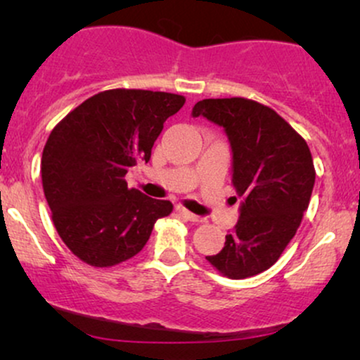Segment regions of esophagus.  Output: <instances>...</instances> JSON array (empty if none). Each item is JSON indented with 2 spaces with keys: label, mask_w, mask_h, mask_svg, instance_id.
Returning <instances> with one entry per match:
<instances>
[{
  "label": "esophagus",
  "mask_w": 360,
  "mask_h": 360,
  "mask_svg": "<svg viewBox=\"0 0 360 360\" xmlns=\"http://www.w3.org/2000/svg\"><path fill=\"white\" fill-rule=\"evenodd\" d=\"M177 212L183 214L186 220H189V221H194V223H203L205 221V218H201V217H198V214L188 212L186 208H177Z\"/></svg>",
  "instance_id": "34e87169"
}]
</instances>
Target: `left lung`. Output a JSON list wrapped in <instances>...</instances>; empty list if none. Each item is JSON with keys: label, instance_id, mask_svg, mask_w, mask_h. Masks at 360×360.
<instances>
[{"label": "left lung", "instance_id": "8db88e82", "mask_svg": "<svg viewBox=\"0 0 360 360\" xmlns=\"http://www.w3.org/2000/svg\"><path fill=\"white\" fill-rule=\"evenodd\" d=\"M193 117L225 128L233 152L232 184L240 218L225 247L206 260L230 279L274 266L296 235L315 186L308 143L269 106L247 98L198 101Z\"/></svg>", "mask_w": 360, "mask_h": 360}]
</instances>
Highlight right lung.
Masks as SVG:
<instances>
[{"instance_id": "right-lung-1", "label": "right lung", "mask_w": 360, "mask_h": 360, "mask_svg": "<svg viewBox=\"0 0 360 360\" xmlns=\"http://www.w3.org/2000/svg\"><path fill=\"white\" fill-rule=\"evenodd\" d=\"M181 94L108 89L53 127L44 147L42 186L68 249L93 267H111L143 249L171 201L128 188L125 174L148 162L164 122L183 108Z\"/></svg>"}]
</instances>
